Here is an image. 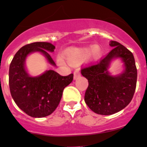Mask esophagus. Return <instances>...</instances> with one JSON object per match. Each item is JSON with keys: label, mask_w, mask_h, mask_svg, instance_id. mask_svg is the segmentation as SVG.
I'll list each match as a JSON object with an SVG mask.
<instances>
[{"label": "esophagus", "mask_w": 147, "mask_h": 147, "mask_svg": "<svg viewBox=\"0 0 147 147\" xmlns=\"http://www.w3.org/2000/svg\"><path fill=\"white\" fill-rule=\"evenodd\" d=\"M80 76V71H78V69H76L74 72V79H76Z\"/></svg>", "instance_id": "esophagus-1"}]
</instances>
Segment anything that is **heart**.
<instances>
[{
    "mask_svg": "<svg viewBox=\"0 0 147 147\" xmlns=\"http://www.w3.org/2000/svg\"><path fill=\"white\" fill-rule=\"evenodd\" d=\"M90 48H82V49H73L70 50L66 53V59L68 61L71 63H82L88 57L89 54V57L91 59H97L101 53L100 49L99 47H94L91 51ZM59 62H62L60 59Z\"/></svg>",
    "mask_w": 147,
    "mask_h": 147,
    "instance_id": "1",
    "label": "heart"
}]
</instances>
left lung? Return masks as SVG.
<instances>
[{
	"instance_id": "left-lung-1",
	"label": "left lung",
	"mask_w": 147,
	"mask_h": 147,
	"mask_svg": "<svg viewBox=\"0 0 147 147\" xmlns=\"http://www.w3.org/2000/svg\"><path fill=\"white\" fill-rule=\"evenodd\" d=\"M113 49L108 54L92 65L82 68V75L88 80L84 95L88 107L96 114L113 115L129 104L137 85L138 71L133 53L120 43L111 40ZM120 57L125 69L121 75L112 76L107 69L113 59Z\"/></svg>"
}]
</instances>
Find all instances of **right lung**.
I'll return each instance as SVG.
<instances>
[{"mask_svg":"<svg viewBox=\"0 0 147 147\" xmlns=\"http://www.w3.org/2000/svg\"><path fill=\"white\" fill-rule=\"evenodd\" d=\"M55 47L48 42H34L19 50L12 59L9 69V90L14 102L24 113L34 118H42L53 113L58 107L64 88L73 80V74L62 76L48 70L38 77H31L25 69L26 57L32 52H40L48 62L56 65L49 54Z\"/></svg>","mask_w":147,"mask_h":147,"instance_id":"right-lung-1","label":"right lung"}]
</instances>
